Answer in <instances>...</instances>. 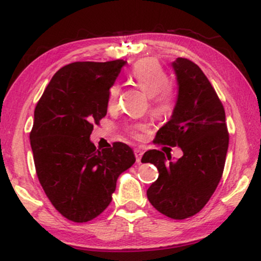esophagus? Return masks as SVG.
<instances>
[{"label": "esophagus", "instance_id": "1", "mask_svg": "<svg viewBox=\"0 0 261 261\" xmlns=\"http://www.w3.org/2000/svg\"><path fill=\"white\" fill-rule=\"evenodd\" d=\"M134 154H135V158H137V162L139 163L140 162V159H141V156H142V151L140 148H135L134 149Z\"/></svg>", "mask_w": 261, "mask_h": 261}]
</instances>
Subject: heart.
Masks as SVG:
<instances>
[{
	"label": "heart",
	"mask_w": 261,
	"mask_h": 261,
	"mask_svg": "<svg viewBox=\"0 0 261 261\" xmlns=\"http://www.w3.org/2000/svg\"><path fill=\"white\" fill-rule=\"evenodd\" d=\"M129 81L135 87L140 88L142 91L151 98V106L155 115L160 117L170 116L174 109V94L169 87L170 80L165 70L155 59L146 58L137 62L129 72ZM120 96V87L113 85L108 92L109 106H115ZM146 124L139 123L133 127V132L142 130Z\"/></svg>",
	"instance_id": "b5f03b06"
}]
</instances>
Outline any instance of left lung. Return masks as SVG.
Instances as JSON below:
<instances>
[{"mask_svg": "<svg viewBox=\"0 0 261 261\" xmlns=\"http://www.w3.org/2000/svg\"><path fill=\"white\" fill-rule=\"evenodd\" d=\"M178 96L172 116L156 132L155 142L180 147L183 156L149 149L142 163L159 171L147 190L151 204L167 217L194 216L212 197L222 177L229 142L226 114L215 89L203 71L185 58L172 63Z\"/></svg>", "mask_w": 261, "mask_h": 261, "instance_id": "1", "label": "left lung"}]
</instances>
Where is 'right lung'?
<instances>
[{
  "instance_id": "add662e5",
  "label": "right lung",
  "mask_w": 261,
  "mask_h": 261,
  "mask_svg": "<svg viewBox=\"0 0 261 261\" xmlns=\"http://www.w3.org/2000/svg\"><path fill=\"white\" fill-rule=\"evenodd\" d=\"M126 63L65 65L35 107L30 139L37 176L53 206L73 222L98 216L112 202L117 178L135 163L126 144L114 142L99 151L90 141L94 124L107 115L109 89Z\"/></svg>"
}]
</instances>
